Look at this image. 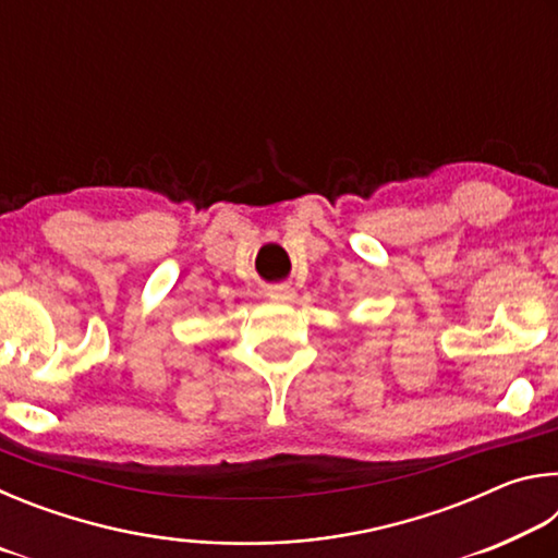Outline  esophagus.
I'll return each instance as SVG.
<instances>
[{
  "label": "esophagus",
  "instance_id": "obj_1",
  "mask_svg": "<svg viewBox=\"0 0 558 558\" xmlns=\"http://www.w3.org/2000/svg\"><path fill=\"white\" fill-rule=\"evenodd\" d=\"M268 298L276 300V302H288V300L295 298V288L288 286V282H280V286H272L268 290Z\"/></svg>",
  "mask_w": 558,
  "mask_h": 558
}]
</instances>
